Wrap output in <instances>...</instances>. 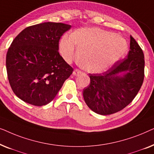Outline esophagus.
Listing matches in <instances>:
<instances>
[{
	"label": "esophagus",
	"instance_id": "esophagus-1",
	"mask_svg": "<svg viewBox=\"0 0 154 154\" xmlns=\"http://www.w3.org/2000/svg\"><path fill=\"white\" fill-rule=\"evenodd\" d=\"M80 73H81V71L79 70V69H75L74 71H73V74L74 75H79Z\"/></svg>",
	"mask_w": 154,
	"mask_h": 154
}]
</instances>
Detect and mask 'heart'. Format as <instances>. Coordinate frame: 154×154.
Returning a JSON list of instances; mask_svg holds the SVG:
<instances>
[{
    "label": "heart",
    "instance_id": "heart-1",
    "mask_svg": "<svg viewBox=\"0 0 154 154\" xmlns=\"http://www.w3.org/2000/svg\"><path fill=\"white\" fill-rule=\"evenodd\" d=\"M84 70L100 73L117 62L127 50L123 38L98 28L75 30L71 36L64 35L60 41V52L64 60L71 62L76 56Z\"/></svg>",
    "mask_w": 154,
    "mask_h": 154
}]
</instances>
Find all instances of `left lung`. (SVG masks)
<instances>
[{"label": "left lung", "instance_id": "left-lung-1", "mask_svg": "<svg viewBox=\"0 0 154 154\" xmlns=\"http://www.w3.org/2000/svg\"><path fill=\"white\" fill-rule=\"evenodd\" d=\"M127 57L118 61L102 73L90 74V84L83 89L88 106L98 114L109 115L127 106L142 87L144 77V56L142 48L130 35ZM125 72L123 75L121 72Z\"/></svg>", "mask_w": 154, "mask_h": 154}]
</instances>
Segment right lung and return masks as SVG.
I'll list each match as a JSON object with an SVG mask.
<instances>
[{
    "label": "right lung",
    "mask_w": 154,
    "mask_h": 154,
    "mask_svg": "<svg viewBox=\"0 0 154 154\" xmlns=\"http://www.w3.org/2000/svg\"><path fill=\"white\" fill-rule=\"evenodd\" d=\"M71 25L44 22L28 26L6 55L8 81L19 98L37 106L54 100L73 69L59 53V41Z\"/></svg>",
    "instance_id": "obj_1"
}]
</instances>
